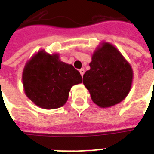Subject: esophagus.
<instances>
[{"label": "esophagus", "mask_w": 154, "mask_h": 154, "mask_svg": "<svg viewBox=\"0 0 154 154\" xmlns=\"http://www.w3.org/2000/svg\"><path fill=\"white\" fill-rule=\"evenodd\" d=\"M79 72H80L81 75H82V77L83 76L84 73H85V70H84V68H81L80 70H79Z\"/></svg>", "instance_id": "1"}]
</instances>
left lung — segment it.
<instances>
[{"label": "left lung", "instance_id": "obj_1", "mask_svg": "<svg viewBox=\"0 0 154 154\" xmlns=\"http://www.w3.org/2000/svg\"><path fill=\"white\" fill-rule=\"evenodd\" d=\"M90 70L83 75V84L94 103L111 107L125 100L132 86L133 69L121 53L110 43L103 42L94 51Z\"/></svg>", "mask_w": 154, "mask_h": 154}]
</instances>
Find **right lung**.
Listing matches in <instances>:
<instances>
[{"label": "right lung", "mask_w": 154, "mask_h": 154, "mask_svg": "<svg viewBox=\"0 0 154 154\" xmlns=\"http://www.w3.org/2000/svg\"><path fill=\"white\" fill-rule=\"evenodd\" d=\"M25 95L45 110L64 106L71 88L82 83L80 72L59 59V54L39 50L26 63L22 74Z\"/></svg>", "instance_id": "1"}]
</instances>
